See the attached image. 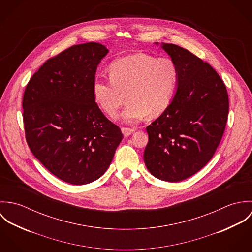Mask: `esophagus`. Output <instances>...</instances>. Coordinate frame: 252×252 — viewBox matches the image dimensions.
I'll use <instances>...</instances> for the list:
<instances>
[{
    "instance_id": "34e87169",
    "label": "esophagus",
    "mask_w": 252,
    "mask_h": 252,
    "mask_svg": "<svg viewBox=\"0 0 252 252\" xmlns=\"http://www.w3.org/2000/svg\"><path fill=\"white\" fill-rule=\"evenodd\" d=\"M121 131H122L124 137H129V136H131L135 132L134 129H130V128H126V127H123L121 129Z\"/></svg>"
}]
</instances>
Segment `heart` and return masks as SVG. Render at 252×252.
I'll return each mask as SVG.
<instances>
[{
	"instance_id": "obj_1",
	"label": "heart",
	"mask_w": 252,
	"mask_h": 252,
	"mask_svg": "<svg viewBox=\"0 0 252 252\" xmlns=\"http://www.w3.org/2000/svg\"><path fill=\"white\" fill-rule=\"evenodd\" d=\"M111 79L95 77L93 97L109 116H114L126 102L122 121L134 123L146 115L157 117L170 106L177 86L178 68L169 57L157 58L145 53L114 61L109 68Z\"/></svg>"
}]
</instances>
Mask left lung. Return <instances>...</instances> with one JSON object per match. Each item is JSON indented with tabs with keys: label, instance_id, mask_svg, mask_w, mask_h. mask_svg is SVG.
<instances>
[{
	"label": "left lung",
	"instance_id": "8db88e82",
	"mask_svg": "<svg viewBox=\"0 0 252 252\" xmlns=\"http://www.w3.org/2000/svg\"><path fill=\"white\" fill-rule=\"evenodd\" d=\"M161 47L177 65V91L168 108L146 127L144 160L158 180L178 182L195 175L214 156L225 130L229 100L223 80L210 64L179 45Z\"/></svg>",
	"mask_w": 252,
	"mask_h": 252
}]
</instances>
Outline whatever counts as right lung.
I'll use <instances>...</instances> for the list:
<instances>
[{"label":"right lung","instance_id":"right-lung-1","mask_svg":"<svg viewBox=\"0 0 252 252\" xmlns=\"http://www.w3.org/2000/svg\"><path fill=\"white\" fill-rule=\"evenodd\" d=\"M108 49L98 42L72 45L48 59L23 96L26 141L55 177L82 185L101 178L122 141L92 93L98 65Z\"/></svg>","mask_w":252,"mask_h":252}]
</instances>
